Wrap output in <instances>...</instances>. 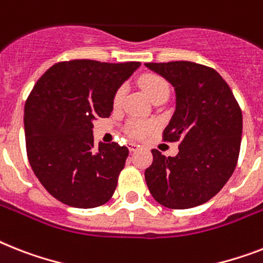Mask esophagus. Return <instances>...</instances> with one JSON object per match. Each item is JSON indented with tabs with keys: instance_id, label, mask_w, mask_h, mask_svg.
Instances as JSON below:
<instances>
[{
	"instance_id": "obj_1",
	"label": "esophagus",
	"mask_w": 263,
	"mask_h": 263,
	"mask_svg": "<svg viewBox=\"0 0 263 263\" xmlns=\"http://www.w3.org/2000/svg\"><path fill=\"white\" fill-rule=\"evenodd\" d=\"M139 144H136V143H128V148H129V151L131 153H134V151H136L139 148Z\"/></svg>"
}]
</instances>
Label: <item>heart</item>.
Wrapping results in <instances>:
<instances>
[{
  "label": "heart",
  "mask_w": 263,
  "mask_h": 263,
  "mask_svg": "<svg viewBox=\"0 0 263 263\" xmlns=\"http://www.w3.org/2000/svg\"><path fill=\"white\" fill-rule=\"evenodd\" d=\"M139 85L146 93L147 97L154 101L155 98L161 97V96H168V83L166 82L165 78H162L158 74H144L140 77ZM125 90L124 87H119L113 96V108H119L123 102ZM155 128V124L151 121H143V120H129L125 125V132L131 138L142 139L147 136Z\"/></svg>",
  "instance_id": "1"
}]
</instances>
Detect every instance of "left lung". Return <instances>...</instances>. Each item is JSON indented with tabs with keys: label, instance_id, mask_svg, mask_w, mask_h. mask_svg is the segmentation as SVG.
<instances>
[{
	"label": "left lung",
	"instance_id": "obj_1",
	"mask_svg": "<svg viewBox=\"0 0 263 263\" xmlns=\"http://www.w3.org/2000/svg\"><path fill=\"white\" fill-rule=\"evenodd\" d=\"M176 89V112L163 131L165 142H180L176 157L151 150L144 178L161 205H201L227 183L238 163L242 110L216 70L193 62L146 63Z\"/></svg>",
	"mask_w": 263,
	"mask_h": 263
}]
</instances>
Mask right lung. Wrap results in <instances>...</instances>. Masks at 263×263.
<instances>
[{
  "mask_svg": "<svg viewBox=\"0 0 263 263\" xmlns=\"http://www.w3.org/2000/svg\"><path fill=\"white\" fill-rule=\"evenodd\" d=\"M139 66L140 62H59L28 96V161L46 191L66 205L96 208L115 193L128 148L115 142L96 147L93 120L110 116L113 96Z\"/></svg>",
  "mask_w": 263,
  "mask_h": 263,
  "instance_id": "add662e5",
  "label": "right lung"
}]
</instances>
